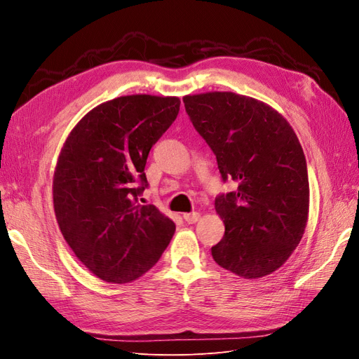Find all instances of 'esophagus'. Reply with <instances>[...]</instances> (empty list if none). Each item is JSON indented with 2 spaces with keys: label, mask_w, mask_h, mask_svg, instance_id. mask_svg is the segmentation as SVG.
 I'll return each mask as SVG.
<instances>
[{
  "label": "esophagus",
  "mask_w": 359,
  "mask_h": 359,
  "mask_svg": "<svg viewBox=\"0 0 359 359\" xmlns=\"http://www.w3.org/2000/svg\"><path fill=\"white\" fill-rule=\"evenodd\" d=\"M182 217H184V220H186L189 224H193V223H196L199 220L201 214L199 212H187V214H184Z\"/></svg>",
  "instance_id": "obj_1"
}]
</instances>
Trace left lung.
Returning <instances> with one entry per match:
<instances>
[{
    "label": "left lung",
    "instance_id": "1",
    "mask_svg": "<svg viewBox=\"0 0 359 359\" xmlns=\"http://www.w3.org/2000/svg\"><path fill=\"white\" fill-rule=\"evenodd\" d=\"M196 132L210 145L222 180L236 190L215 198L223 240L211 248L222 268L260 278L283 265L309 217V173L299 140L273 107L235 93L182 99Z\"/></svg>",
    "mask_w": 359,
    "mask_h": 359
}]
</instances>
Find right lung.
<instances>
[{"label": "right lung", "instance_id": "obj_1", "mask_svg": "<svg viewBox=\"0 0 359 359\" xmlns=\"http://www.w3.org/2000/svg\"><path fill=\"white\" fill-rule=\"evenodd\" d=\"M178 97L124 95L86 114L64 144L53 173V210L73 253L107 283L153 268L175 223L139 196L149 149L180 112ZM144 202V201H142Z\"/></svg>", "mask_w": 359, "mask_h": 359}]
</instances>
